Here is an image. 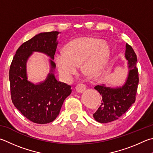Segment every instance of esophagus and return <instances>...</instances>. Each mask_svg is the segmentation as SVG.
Returning <instances> with one entry per match:
<instances>
[{
    "mask_svg": "<svg viewBox=\"0 0 153 153\" xmlns=\"http://www.w3.org/2000/svg\"><path fill=\"white\" fill-rule=\"evenodd\" d=\"M85 90V85L84 84H77L76 87V90L77 92L78 93H82Z\"/></svg>",
    "mask_w": 153,
    "mask_h": 153,
    "instance_id": "obj_1",
    "label": "esophagus"
}]
</instances>
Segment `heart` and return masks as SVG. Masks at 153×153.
<instances>
[{
    "mask_svg": "<svg viewBox=\"0 0 153 153\" xmlns=\"http://www.w3.org/2000/svg\"><path fill=\"white\" fill-rule=\"evenodd\" d=\"M110 51L103 41L91 37H81L72 40L55 55V62L63 78L71 80L76 75L80 64L83 72L93 77L104 67Z\"/></svg>",
    "mask_w": 153,
    "mask_h": 153,
    "instance_id": "obj_1",
    "label": "heart"
}]
</instances>
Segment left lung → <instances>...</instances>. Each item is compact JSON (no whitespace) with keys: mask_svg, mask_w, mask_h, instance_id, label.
I'll return each mask as SVG.
<instances>
[{"mask_svg":"<svg viewBox=\"0 0 153 153\" xmlns=\"http://www.w3.org/2000/svg\"><path fill=\"white\" fill-rule=\"evenodd\" d=\"M125 57L128 60L129 71L126 82L122 87L113 88L104 84L94 87L102 96V103L93 114L98 123H108L118 120L135 102L139 82L136 67L137 57L132 47L127 43Z\"/></svg>","mask_w":153,"mask_h":153,"instance_id":"1","label":"left lung"}]
</instances>
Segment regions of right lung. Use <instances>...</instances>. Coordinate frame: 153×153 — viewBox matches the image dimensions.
Listing matches in <instances>:
<instances>
[{
    "instance_id": "right-lung-1",
    "label": "right lung",
    "mask_w": 153,
    "mask_h": 153,
    "mask_svg": "<svg viewBox=\"0 0 153 153\" xmlns=\"http://www.w3.org/2000/svg\"><path fill=\"white\" fill-rule=\"evenodd\" d=\"M57 31L41 33L23 43L16 50L9 69L12 102L25 117L33 123H51L59 115L65 99L71 93V86L58 82L53 72L55 63L50 60L51 72L43 82L34 85L27 80L26 63L34 51L54 59Z\"/></svg>"
}]
</instances>
